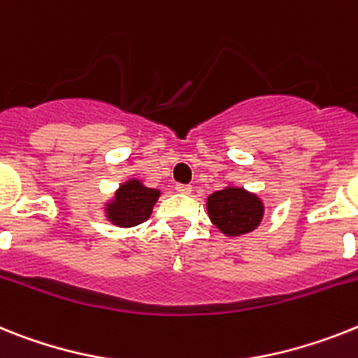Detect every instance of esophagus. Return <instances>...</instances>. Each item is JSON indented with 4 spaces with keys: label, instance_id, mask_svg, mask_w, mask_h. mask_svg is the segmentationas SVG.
<instances>
[{
    "label": "esophagus",
    "instance_id": "34e87169",
    "mask_svg": "<svg viewBox=\"0 0 358 358\" xmlns=\"http://www.w3.org/2000/svg\"><path fill=\"white\" fill-rule=\"evenodd\" d=\"M176 191H178V193H182V194H189L191 191H193V187H191V185H187V184H176Z\"/></svg>",
    "mask_w": 358,
    "mask_h": 358
}]
</instances>
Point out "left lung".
I'll return each instance as SVG.
<instances>
[{
	"label": "left lung",
	"instance_id": "8db88e82",
	"mask_svg": "<svg viewBox=\"0 0 358 358\" xmlns=\"http://www.w3.org/2000/svg\"><path fill=\"white\" fill-rule=\"evenodd\" d=\"M207 213L224 235L240 236L255 231L262 222L264 203L257 194L229 185L207 198Z\"/></svg>",
	"mask_w": 358,
	"mask_h": 358
}]
</instances>
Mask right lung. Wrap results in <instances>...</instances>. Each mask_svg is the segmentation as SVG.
<instances>
[{
  "label": "right lung",
  "mask_w": 358,
  "mask_h": 358,
  "mask_svg": "<svg viewBox=\"0 0 358 358\" xmlns=\"http://www.w3.org/2000/svg\"><path fill=\"white\" fill-rule=\"evenodd\" d=\"M158 196H160L158 189L145 187L136 178L127 180L114 193L113 200L107 202L105 216L118 227H134L151 216Z\"/></svg>",
  "instance_id": "add662e5"
}]
</instances>
